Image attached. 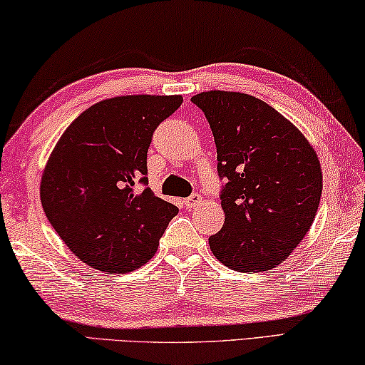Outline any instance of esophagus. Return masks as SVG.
Returning a JSON list of instances; mask_svg holds the SVG:
<instances>
[{
    "instance_id": "obj_1",
    "label": "esophagus",
    "mask_w": 365,
    "mask_h": 365,
    "mask_svg": "<svg viewBox=\"0 0 365 365\" xmlns=\"http://www.w3.org/2000/svg\"><path fill=\"white\" fill-rule=\"evenodd\" d=\"M200 202H202V197L199 194H194V195H190L189 199L184 200V205H186V208H194L199 205Z\"/></svg>"
}]
</instances>
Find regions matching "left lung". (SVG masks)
Masks as SVG:
<instances>
[{"label":"left lung","instance_id":"1","mask_svg":"<svg viewBox=\"0 0 365 365\" xmlns=\"http://www.w3.org/2000/svg\"><path fill=\"white\" fill-rule=\"evenodd\" d=\"M217 143L225 225L208 237L231 270L267 272L288 259L312 226L322 195L319 155L299 129L265 101L208 91L190 98Z\"/></svg>","mask_w":365,"mask_h":365}]
</instances>
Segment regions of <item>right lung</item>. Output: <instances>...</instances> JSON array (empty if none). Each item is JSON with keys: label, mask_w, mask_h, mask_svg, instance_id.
<instances>
[{"label": "right lung", "mask_w": 365, "mask_h": 365, "mask_svg": "<svg viewBox=\"0 0 365 365\" xmlns=\"http://www.w3.org/2000/svg\"><path fill=\"white\" fill-rule=\"evenodd\" d=\"M181 95H121L81 113L59 137L40 181L48 222L100 272L129 273L152 259L178 207L145 187L153 130Z\"/></svg>", "instance_id": "1"}]
</instances>
